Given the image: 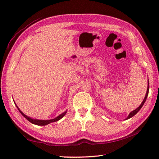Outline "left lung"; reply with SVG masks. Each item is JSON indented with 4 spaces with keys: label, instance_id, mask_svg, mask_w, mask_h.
Segmentation results:
<instances>
[{
    "label": "left lung",
    "instance_id": "left-lung-1",
    "mask_svg": "<svg viewBox=\"0 0 159 159\" xmlns=\"http://www.w3.org/2000/svg\"><path fill=\"white\" fill-rule=\"evenodd\" d=\"M148 92H149V81H148V88H147V92H146V96H145L144 99H143V102H141V104H140V106H139V107H138L137 109H136L135 110H134V111H132V112L130 113V114L128 115V116L127 117L126 120L129 119V118H130V117H133V116H134V115H136V114L138 113V111H139L141 109V107H143V105L144 104L145 102H146V99H147V97H148Z\"/></svg>",
    "mask_w": 159,
    "mask_h": 159
}]
</instances>
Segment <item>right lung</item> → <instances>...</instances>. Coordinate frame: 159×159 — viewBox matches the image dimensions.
<instances>
[{
  "mask_svg": "<svg viewBox=\"0 0 159 159\" xmlns=\"http://www.w3.org/2000/svg\"><path fill=\"white\" fill-rule=\"evenodd\" d=\"M15 104L16 105V103H15ZM16 107H17V108H18V109L19 110V111L20 112V113H21V114L22 115V116L26 118V120H27L28 121H29L30 122H31V123H32V124H35V125H38V126H45V125H47V124H50V123H52V122H54V121H58V120H59L61 119V118H62L64 116H65V115H66V113H67V111H66V112L63 113L62 114L59 115V116H57V117L54 118V119H52V120H36V119H32V118L28 117L27 116H26L25 114H24V113L22 112V111L20 110V109H19V108L18 107V106L16 105Z\"/></svg>",
  "mask_w": 159,
  "mask_h": 159,
  "instance_id": "right-lung-1",
  "label": "right lung"
}]
</instances>
